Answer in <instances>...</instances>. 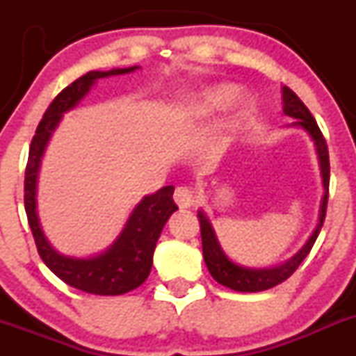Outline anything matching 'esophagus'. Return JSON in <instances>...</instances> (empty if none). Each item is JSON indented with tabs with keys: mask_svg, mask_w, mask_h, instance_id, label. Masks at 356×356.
Returning a JSON list of instances; mask_svg holds the SVG:
<instances>
[{
	"mask_svg": "<svg viewBox=\"0 0 356 356\" xmlns=\"http://www.w3.org/2000/svg\"><path fill=\"white\" fill-rule=\"evenodd\" d=\"M174 201L177 203L179 208H191L193 204L196 203V196L191 188H188V186H181V188L175 189Z\"/></svg>",
	"mask_w": 356,
	"mask_h": 356,
	"instance_id": "obj_1",
	"label": "esophagus"
}]
</instances>
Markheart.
Instances as JSON below:
<instances>
[{"mask_svg": "<svg viewBox=\"0 0 356 356\" xmlns=\"http://www.w3.org/2000/svg\"><path fill=\"white\" fill-rule=\"evenodd\" d=\"M239 89L232 84H218L203 91L188 106V117L191 120H203L225 110L238 98Z\"/></svg>", "mask_w": 356, "mask_h": 356, "instance_id": "b5f03b06", "label": "heart"}]
</instances>
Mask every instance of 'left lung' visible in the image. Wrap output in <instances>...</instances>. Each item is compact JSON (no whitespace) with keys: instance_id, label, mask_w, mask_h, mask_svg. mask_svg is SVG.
Here are the masks:
<instances>
[{"instance_id":"left-lung-1","label":"left lung","mask_w":356,"mask_h":356,"mask_svg":"<svg viewBox=\"0 0 356 356\" xmlns=\"http://www.w3.org/2000/svg\"><path fill=\"white\" fill-rule=\"evenodd\" d=\"M282 111L291 118H296L293 122L294 127H300L307 132L314 141L315 149L318 155V163H321V174L322 182H324V198L321 203V213H318L317 227L314 229L308 241L301 246V250L296 254L286 260L284 264H279L275 267H265V268H251L238 265L232 261L231 258L225 254L222 250L220 243H218L217 234L213 231L210 218L204 215V211H198L200 227H201V245H203V258L207 264L208 272L211 277L218 282V284L231 288L234 291H241V293H258V291L270 289L274 286L281 284L286 279L293 275V272L300 267L301 261L307 258L310 253L312 246H314L315 239H317L318 232H321L322 225H324L325 210H327V198H329V174H331V167H329V152L327 143H325L324 136H322L321 129H318L317 122L312 117L310 110L305 106V103L291 91L289 88H282Z\"/></svg>"}]
</instances>
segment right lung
<instances>
[{
    "instance_id": "1",
    "label": "right lung",
    "mask_w": 356,
    "mask_h": 356,
    "mask_svg": "<svg viewBox=\"0 0 356 356\" xmlns=\"http://www.w3.org/2000/svg\"><path fill=\"white\" fill-rule=\"evenodd\" d=\"M136 68L139 67L113 68L108 72L92 70L67 86L42 115V120L39 122L34 138H32L27 168H25V213H27L39 257L42 258L46 267L65 284L84 293L102 294V296H118V294L129 293L139 288L148 279L158 238L170 215L177 210V204L172 198L174 186H165L139 201L120 234L103 253L88 258H77L58 253L49 245L48 238L42 232L38 217V200H35L38 175L46 146L55 129L58 127L63 113L75 108L79 102L91 91L98 79L131 74Z\"/></svg>"
}]
</instances>
